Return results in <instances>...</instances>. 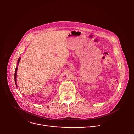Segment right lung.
Instances as JSON below:
<instances>
[{"label": "right lung", "mask_w": 134, "mask_h": 134, "mask_svg": "<svg viewBox=\"0 0 134 134\" xmlns=\"http://www.w3.org/2000/svg\"><path fill=\"white\" fill-rule=\"evenodd\" d=\"M20 59H21V57H20L19 58V59H18V61H17V66L19 64V63H20ZM17 68L18 67H16L15 68V75H14V78H15V84H16V86H17V84H16V74H17Z\"/></svg>", "instance_id": "1"}]
</instances>
